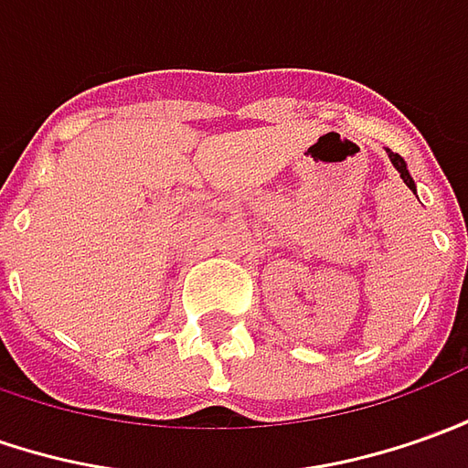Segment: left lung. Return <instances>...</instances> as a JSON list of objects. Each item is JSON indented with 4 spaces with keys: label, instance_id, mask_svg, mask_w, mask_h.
I'll return each instance as SVG.
<instances>
[{
    "label": "left lung",
    "instance_id": "8db88e82",
    "mask_svg": "<svg viewBox=\"0 0 468 468\" xmlns=\"http://www.w3.org/2000/svg\"><path fill=\"white\" fill-rule=\"evenodd\" d=\"M387 154H389V158H392L394 168L399 171V176H402V181H405V184H408L410 189L415 192V181H412V176H410V171H408V164H405V158H402V155H399V154H394V151H389V148H387Z\"/></svg>",
    "mask_w": 468,
    "mask_h": 468
}]
</instances>
